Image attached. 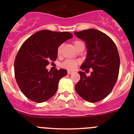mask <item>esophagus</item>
<instances>
[{
	"label": "esophagus",
	"mask_w": 134,
	"mask_h": 134,
	"mask_svg": "<svg viewBox=\"0 0 134 134\" xmlns=\"http://www.w3.org/2000/svg\"><path fill=\"white\" fill-rule=\"evenodd\" d=\"M73 73V71H71V70H68V74H71Z\"/></svg>",
	"instance_id": "obj_1"
}]
</instances>
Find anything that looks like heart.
I'll use <instances>...</instances> for the list:
<instances>
[{
	"instance_id": "b5f03b06",
	"label": "heart",
	"mask_w": 134,
	"mask_h": 134,
	"mask_svg": "<svg viewBox=\"0 0 134 134\" xmlns=\"http://www.w3.org/2000/svg\"><path fill=\"white\" fill-rule=\"evenodd\" d=\"M81 43H82V42L81 41H79V40H76V41H74L73 42V44H74L75 49L77 48L79 45L81 44ZM62 51V45H60V46H59L58 48V49H57V54H58V55H61ZM79 64H80V61L79 60H66L62 64V67H63L64 68H66V69L68 70H74L76 68V66Z\"/></svg>"
}]
</instances>
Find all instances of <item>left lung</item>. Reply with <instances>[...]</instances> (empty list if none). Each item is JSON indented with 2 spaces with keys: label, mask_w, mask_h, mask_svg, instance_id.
Here are the masks:
<instances>
[{
  "label": "left lung",
  "mask_w": 134,
  "mask_h": 134,
  "mask_svg": "<svg viewBox=\"0 0 134 134\" xmlns=\"http://www.w3.org/2000/svg\"><path fill=\"white\" fill-rule=\"evenodd\" d=\"M74 34L85 41L87 48L86 58L80 68L93 69L90 76L79 72L80 79L75 90L85 100L98 102L111 93L118 80L120 65L118 48L108 35L97 29H86Z\"/></svg>",
  "instance_id": "8db88e82"
}]
</instances>
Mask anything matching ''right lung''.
I'll return each instance as SVG.
<instances>
[{
	"label": "right lung",
	"instance_id": "right-lung-1",
	"mask_svg": "<svg viewBox=\"0 0 134 134\" xmlns=\"http://www.w3.org/2000/svg\"><path fill=\"white\" fill-rule=\"evenodd\" d=\"M72 37L67 31L41 30L23 43L15 58L14 70L17 85L26 97L42 103L55 94L67 70L56 69L51 72L46 67L50 60H56L59 46Z\"/></svg>",
	"mask_w": 134,
	"mask_h": 134
}]
</instances>
